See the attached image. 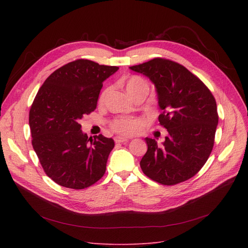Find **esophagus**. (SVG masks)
Instances as JSON below:
<instances>
[{
	"label": "esophagus",
	"instance_id": "1",
	"mask_svg": "<svg viewBox=\"0 0 248 248\" xmlns=\"http://www.w3.org/2000/svg\"><path fill=\"white\" fill-rule=\"evenodd\" d=\"M129 140L127 139V138H124V137H116L115 138V141L116 142H125V141H128Z\"/></svg>",
	"mask_w": 248,
	"mask_h": 248
}]
</instances>
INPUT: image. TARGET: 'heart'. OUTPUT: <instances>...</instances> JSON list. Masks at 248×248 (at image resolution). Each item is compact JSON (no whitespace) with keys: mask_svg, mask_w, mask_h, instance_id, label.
<instances>
[{"mask_svg":"<svg viewBox=\"0 0 248 248\" xmlns=\"http://www.w3.org/2000/svg\"><path fill=\"white\" fill-rule=\"evenodd\" d=\"M126 91L128 94L137 91L139 89L141 88H148V85L145 79H142L140 77H132L130 78L127 79L126 84H125ZM107 94V90L103 91L101 96H100V100L104 98V96ZM140 127V123L137 121V120H132V119H121L118 120L114 124H112V128H114L116 131L121 132L123 134H132L136 132Z\"/></svg>","mask_w":248,"mask_h":248,"instance_id":"heart-1","label":"heart"}]
</instances>
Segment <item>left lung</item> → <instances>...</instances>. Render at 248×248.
<instances>
[{
  "instance_id": "left-lung-1",
  "label": "left lung",
  "mask_w": 248,
  "mask_h": 248,
  "mask_svg": "<svg viewBox=\"0 0 248 248\" xmlns=\"http://www.w3.org/2000/svg\"><path fill=\"white\" fill-rule=\"evenodd\" d=\"M129 68L153 82L162 110L159 124L169 132L162 145L145 139L142 171L163 185L186 181L206 163L214 145L218 115L212 93L184 66L167 59L155 58Z\"/></svg>"
}]
</instances>
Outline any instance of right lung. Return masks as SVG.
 Here are the masks:
<instances>
[{
	"label": "right lung",
	"mask_w": 248,
	"mask_h": 248,
	"mask_svg": "<svg viewBox=\"0 0 248 248\" xmlns=\"http://www.w3.org/2000/svg\"><path fill=\"white\" fill-rule=\"evenodd\" d=\"M119 67L77 60L52 72L30 109L32 145L46 174L67 188L84 189L106 172L112 139L88 138L80 119L96 107L102 82Z\"/></svg>",
	"instance_id": "1"
}]
</instances>
